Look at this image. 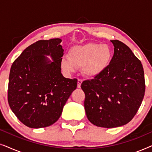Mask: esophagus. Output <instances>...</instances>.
Masks as SVG:
<instances>
[{"label": "esophagus", "instance_id": "34e87169", "mask_svg": "<svg viewBox=\"0 0 152 152\" xmlns=\"http://www.w3.org/2000/svg\"><path fill=\"white\" fill-rule=\"evenodd\" d=\"M83 82L82 80H81V79H78V81H77V88H81V84H82V83Z\"/></svg>", "mask_w": 152, "mask_h": 152}]
</instances>
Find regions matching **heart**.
Masks as SVG:
<instances>
[{"instance_id":"1","label":"heart","mask_w":152,"mask_h":152,"mask_svg":"<svg viewBox=\"0 0 152 152\" xmlns=\"http://www.w3.org/2000/svg\"><path fill=\"white\" fill-rule=\"evenodd\" d=\"M111 50L106 44L88 43L72 47L68 57H64L61 66L67 73H71L77 67H82L87 76L95 77L104 70L111 61Z\"/></svg>"}]
</instances>
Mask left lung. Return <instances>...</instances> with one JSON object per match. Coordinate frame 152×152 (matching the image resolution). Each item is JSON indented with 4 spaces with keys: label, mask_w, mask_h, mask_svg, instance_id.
<instances>
[{
    "label": "left lung",
    "mask_w": 152,
    "mask_h": 152,
    "mask_svg": "<svg viewBox=\"0 0 152 152\" xmlns=\"http://www.w3.org/2000/svg\"><path fill=\"white\" fill-rule=\"evenodd\" d=\"M111 41L114 54L107 68L81 85L87 118L94 125L104 128L129 122L138 111L145 91L141 61L124 43Z\"/></svg>",
    "instance_id": "8db88e82"
}]
</instances>
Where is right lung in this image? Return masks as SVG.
Segmentation results:
<instances>
[{
    "label": "right lung",
    "instance_id": "1",
    "mask_svg": "<svg viewBox=\"0 0 152 152\" xmlns=\"http://www.w3.org/2000/svg\"><path fill=\"white\" fill-rule=\"evenodd\" d=\"M61 42L58 38L37 41L12 65L8 103L18 119L30 128L46 127L57 122L77 88V79L66 78L61 74Z\"/></svg>",
    "mask_w": 152,
    "mask_h": 152
}]
</instances>
